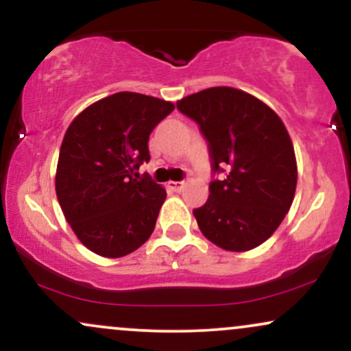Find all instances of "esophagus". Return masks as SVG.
I'll list each match as a JSON object with an SVG mask.
<instances>
[{"label": "esophagus", "mask_w": 351, "mask_h": 351, "mask_svg": "<svg viewBox=\"0 0 351 351\" xmlns=\"http://www.w3.org/2000/svg\"><path fill=\"white\" fill-rule=\"evenodd\" d=\"M184 186H186V184H184V181H168V188L173 189V191H176V193L183 191Z\"/></svg>", "instance_id": "obj_1"}]
</instances>
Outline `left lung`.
<instances>
[{
  "label": "left lung",
  "instance_id": "8db88e82",
  "mask_svg": "<svg viewBox=\"0 0 351 351\" xmlns=\"http://www.w3.org/2000/svg\"><path fill=\"white\" fill-rule=\"evenodd\" d=\"M209 142L213 170L229 175L209 184L193 211L206 239L231 252L257 247L280 226L297 188V160L287 128L267 104L234 87H209L176 102Z\"/></svg>",
  "mask_w": 351,
  "mask_h": 351
}]
</instances>
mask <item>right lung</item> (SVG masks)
<instances>
[{
	"instance_id": "obj_1",
	"label": "right lung",
	"mask_w": 351,
	"mask_h": 351,
	"mask_svg": "<svg viewBox=\"0 0 351 351\" xmlns=\"http://www.w3.org/2000/svg\"><path fill=\"white\" fill-rule=\"evenodd\" d=\"M175 104L117 92L72 120L60 145L56 195L88 251L123 257L148 241L167 191L135 171L150 160L148 138Z\"/></svg>"
}]
</instances>
